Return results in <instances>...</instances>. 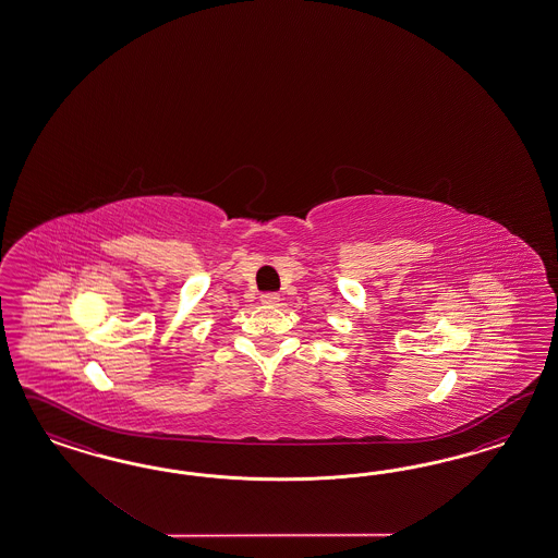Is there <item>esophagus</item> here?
<instances>
[{
	"mask_svg": "<svg viewBox=\"0 0 558 558\" xmlns=\"http://www.w3.org/2000/svg\"><path fill=\"white\" fill-rule=\"evenodd\" d=\"M259 303L266 304V306H274V304L280 303V296L276 292H266L259 296Z\"/></svg>",
	"mask_w": 558,
	"mask_h": 558,
	"instance_id": "34e87169",
	"label": "esophagus"
}]
</instances>
